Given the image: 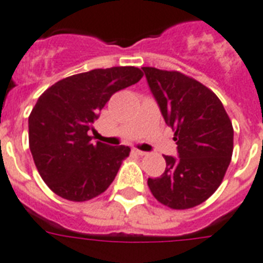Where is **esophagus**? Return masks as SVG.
<instances>
[{"instance_id":"esophagus-1","label":"esophagus","mask_w":263,"mask_h":263,"mask_svg":"<svg viewBox=\"0 0 263 263\" xmlns=\"http://www.w3.org/2000/svg\"><path fill=\"white\" fill-rule=\"evenodd\" d=\"M134 152H135L136 155H140V156H144L147 152L145 151H142V149H138V148H134Z\"/></svg>"}]
</instances>
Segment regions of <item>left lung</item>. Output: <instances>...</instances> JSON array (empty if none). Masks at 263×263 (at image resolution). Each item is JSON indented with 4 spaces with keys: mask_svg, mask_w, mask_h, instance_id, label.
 I'll use <instances>...</instances> for the list:
<instances>
[{
    "mask_svg": "<svg viewBox=\"0 0 263 263\" xmlns=\"http://www.w3.org/2000/svg\"><path fill=\"white\" fill-rule=\"evenodd\" d=\"M143 72L178 144V156L164 155V173L147 183L164 206L191 209L222 183L233 155V124L217 95L199 81L176 70Z\"/></svg>",
    "mask_w": 263,
    "mask_h": 263,
    "instance_id": "1",
    "label": "left lung"
}]
</instances>
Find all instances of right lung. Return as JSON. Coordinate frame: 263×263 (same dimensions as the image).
Returning <instances> with one entry per match:
<instances>
[{"label": "right lung", "instance_id": "1", "mask_svg": "<svg viewBox=\"0 0 263 263\" xmlns=\"http://www.w3.org/2000/svg\"><path fill=\"white\" fill-rule=\"evenodd\" d=\"M142 77L135 67L93 69L65 77L40 96L29 116V148L53 193L84 202L114 182L131 148L93 143L88 131L112 95Z\"/></svg>", "mask_w": 263, "mask_h": 263}]
</instances>
